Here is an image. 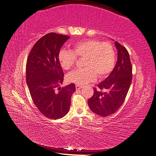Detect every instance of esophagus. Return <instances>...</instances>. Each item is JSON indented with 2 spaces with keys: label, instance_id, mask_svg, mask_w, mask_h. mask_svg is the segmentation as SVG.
I'll list each match as a JSON object with an SVG mask.
<instances>
[{
  "label": "esophagus",
  "instance_id": "1",
  "mask_svg": "<svg viewBox=\"0 0 156 156\" xmlns=\"http://www.w3.org/2000/svg\"><path fill=\"white\" fill-rule=\"evenodd\" d=\"M75 88H76V90H80V89H81L82 88V86H80V85H78V84H77L76 86H75Z\"/></svg>",
  "mask_w": 156,
  "mask_h": 156
}]
</instances>
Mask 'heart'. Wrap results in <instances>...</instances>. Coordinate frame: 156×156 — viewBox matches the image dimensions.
I'll return each instance as SVG.
<instances>
[{"instance_id": "obj_1", "label": "heart", "mask_w": 156, "mask_h": 156, "mask_svg": "<svg viewBox=\"0 0 156 156\" xmlns=\"http://www.w3.org/2000/svg\"><path fill=\"white\" fill-rule=\"evenodd\" d=\"M77 56L84 58V68L78 69L67 75L69 83L83 85L94 81L96 76L106 77L115 68V53L112 45L108 42H101L96 39L78 41L72 46V50L62 49L58 53L59 63L64 69L73 67Z\"/></svg>"}]
</instances>
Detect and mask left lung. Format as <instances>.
<instances>
[{"mask_svg":"<svg viewBox=\"0 0 156 156\" xmlns=\"http://www.w3.org/2000/svg\"><path fill=\"white\" fill-rule=\"evenodd\" d=\"M118 60L115 67L107 78L94 89L88 104L91 111L101 116L114 114L123 104L132 81V66L128 51L115 42ZM101 90H104L102 92Z\"/></svg>","mask_w":156,"mask_h":156,"instance_id":"left-lung-1","label":"left lung"}]
</instances>
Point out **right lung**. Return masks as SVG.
I'll use <instances>...</instances> for the list:
<instances>
[{
	"mask_svg": "<svg viewBox=\"0 0 156 156\" xmlns=\"http://www.w3.org/2000/svg\"><path fill=\"white\" fill-rule=\"evenodd\" d=\"M69 38L66 35L49 33L33 46L27 61L26 81L32 101L41 113L52 120L67 114L75 91L73 83L59 87L64 73L58 55Z\"/></svg>",
	"mask_w": 156,
	"mask_h": 156,
	"instance_id": "right-lung-1",
	"label": "right lung"
}]
</instances>
